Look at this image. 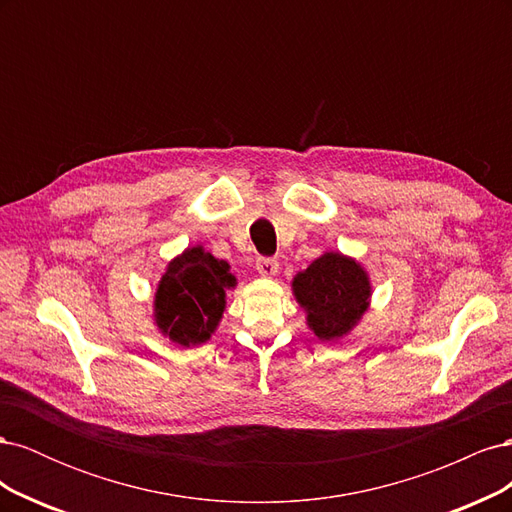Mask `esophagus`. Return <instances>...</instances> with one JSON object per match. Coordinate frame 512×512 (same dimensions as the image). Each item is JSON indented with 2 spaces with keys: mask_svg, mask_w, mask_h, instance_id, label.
Returning <instances> with one entry per match:
<instances>
[{
  "mask_svg": "<svg viewBox=\"0 0 512 512\" xmlns=\"http://www.w3.org/2000/svg\"><path fill=\"white\" fill-rule=\"evenodd\" d=\"M277 269H280V262H277L275 258H258V260H256V271H258L260 275L271 277V275L277 273Z\"/></svg>",
  "mask_w": 512,
  "mask_h": 512,
  "instance_id": "esophagus-1",
  "label": "esophagus"
}]
</instances>
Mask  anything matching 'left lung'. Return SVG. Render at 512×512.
<instances>
[{
	"label": "left lung",
	"mask_w": 512,
	"mask_h": 512,
	"mask_svg": "<svg viewBox=\"0 0 512 512\" xmlns=\"http://www.w3.org/2000/svg\"><path fill=\"white\" fill-rule=\"evenodd\" d=\"M294 294L307 309V322L320 339L346 335L363 316L369 280L354 260L324 254L294 277Z\"/></svg>",
	"instance_id": "left-lung-1"
}]
</instances>
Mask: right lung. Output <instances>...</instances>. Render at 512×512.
<instances>
[{"instance_id": "right-lung-1", "label": "right lung", "mask_w": 512, "mask_h": 512, "mask_svg": "<svg viewBox=\"0 0 512 512\" xmlns=\"http://www.w3.org/2000/svg\"><path fill=\"white\" fill-rule=\"evenodd\" d=\"M235 286L224 260L185 250L168 265L156 292V320L162 333L181 346L203 344L218 327L226 288Z\"/></svg>"}]
</instances>
